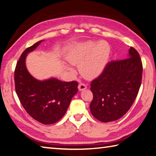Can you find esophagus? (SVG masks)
<instances>
[{"instance_id":"esophagus-1","label":"esophagus","mask_w":156,"mask_h":156,"mask_svg":"<svg viewBox=\"0 0 156 156\" xmlns=\"http://www.w3.org/2000/svg\"><path fill=\"white\" fill-rule=\"evenodd\" d=\"M87 85L85 84L84 83H82V82H80V84H79L78 85V89L79 90H85L87 89Z\"/></svg>"}]
</instances>
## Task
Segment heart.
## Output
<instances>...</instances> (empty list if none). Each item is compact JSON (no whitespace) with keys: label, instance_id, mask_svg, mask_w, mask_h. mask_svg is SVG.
Instances as JSON below:
<instances>
[{"label":"heart","instance_id":"heart-1","mask_svg":"<svg viewBox=\"0 0 156 156\" xmlns=\"http://www.w3.org/2000/svg\"><path fill=\"white\" fill-rule=\"evenodd\" d=\"M109 56V47L107 42H89L73 49L68 57L73 65L79 66L82 76L87 78L98 76L104 69Z\"/></svg>","mask_w":156,"mask_h":156}]
</instances>
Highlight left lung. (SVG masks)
I'll use <instances>...</instances> for the list:
<instances>
[{"instance_id":"obj_1","label":"left lung","mask_w":156,"mask_h":156,"mask_svg":"<svg viewBox=\"0 0 156 156\" xmlns=\"http://www.w3.org/2000/svg\"><path fill=\"white\" fill-rule=\"evenodd\" d=\"M143 64L137 51L130 47L129 57L112 61L91 82L93 116L102 122L118 120L129 110L141 84Z\"/></svg>"}]
</instances>
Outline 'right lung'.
I'll use <instances>...</instances> for the list:
<instances>
[{
    "instance_id": "1",
    "label": "right lung",
    "mask_w": 156,
    "mask_h": 156,
    "mask_svg": "<svg viewBox=\"0 0 156 156\" xmlns=\"http://www.w3.org/2000/svg\"><path fill=\"white\" fill-rule=\"evenodd\" d=\"M42 41L27 48L21 55L15 69V91L21 105L30 116L43 124H52L62 118L72 97L78 92V82H62L56 78L40 81L30 74L26 67L27 54Z\"/></svg>"
}]
</instances>
